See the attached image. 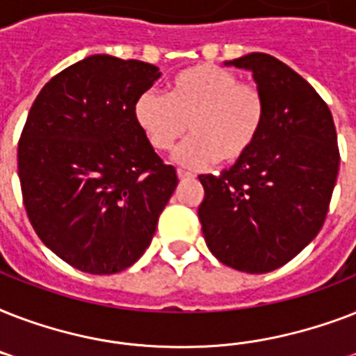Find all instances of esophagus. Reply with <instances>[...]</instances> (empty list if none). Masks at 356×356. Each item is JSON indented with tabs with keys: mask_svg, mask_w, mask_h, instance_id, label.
<instances>
[{
	"mask_svg": "<svg viewBox=\"0 0 356 356\" xmlns=\"http://www.w3.org/2000/svg\"><path fill=\"white\" fill-rule=\"evenodd\" d=\"M177 177L181 179V181H188V179H194L195 175L190 172H184V170H177Z\"/></svg>",
	"mask_w": 356,
	"mask_h": 356,
	"instance_id": "34e87169",
	"label": "esophagus"
}]
</instances>
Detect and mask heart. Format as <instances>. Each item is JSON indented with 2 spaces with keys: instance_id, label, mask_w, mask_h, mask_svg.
<instances>
[{
  "instance_id": "obj_1",
  "label": "heart",
  "mask_w": 356,
  "mask_h": 356,
  "mask_svg": "<svg viewBox=\"0 0 356 356\" xmlns=\"http://www.w3.org/2000/svg\"><path fill=\"white\" fill-rule=\"evenodd\" d=\"M134 120L156 151L172 149L190 127V136L173 159L181 166L209 168L220 159L236 162L260 136L266 118L264 97L257 86L214 64H195L170 83V92H142Z\"/></svg>"
}]
</instances>
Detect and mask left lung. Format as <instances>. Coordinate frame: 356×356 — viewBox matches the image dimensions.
<instances>
[{"label":"left lung","instance_id":"8db88e82","mask_svg":"<svg viewBox=\"0 0 356 356\" xmlns=\"http://www.w3.org/2000/svg\"><path fill=\"white\" fill-rule=\"evenodd\" d=\"M225 66L248 70L264 97L266 118L248 155L205 188L197 216L211 253L245 273H268L320 233L337 184L340 153L332 114L290 66L249 53Z\"/></svg>","mask_w":356,"mask_h":356}]
</instances>
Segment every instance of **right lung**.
I'll return each mask as SVG.
<instances>
[{
    "mask_svg": "<svg viewBox=\"0 0 356 356\" xmlns=\"http://www.w3.org/2000/svg\"><path fill=\"white\" fill-rule=\"evenodd\" d=\"M156 66L90 55L36 96L18 144V177L31 225L77 270L111 275L149 248L177 188L134 120Z\"/></svg>",
    "mask_w": 356,
    "mask_h": 356,
    "instance_id": "right-lung-1",
    "label": "right lung"
}]
</instances>
